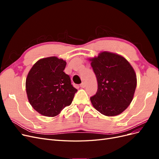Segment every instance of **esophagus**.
<instances>
[{
    "label": "esophagus",
    "instance_id": "34e87169",
    "mask_svg": "<svg viewBox=\"0 0 159 159\" xmlns=\"http://www.w3.org/2000/svg\"><path fill=\"white\" fill-rule=\"evenodd\" d=\"M80 87L82 88H84L85 87V84L84 82H82L81 84H80Z\"/></svg>",
    "mask_w": 159,
    "mask_h": 159
}]
</instances>
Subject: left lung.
<instances>
[{
    "label": "left lung",
    "instance_id": "obj_1",
    "mask_svg": "<svg viewBox=\"0 0 159 159\" xmlns=\"http://www.w3.org/2000/svg\"><path fill=\"white\" fill-rule=\"evenodd\" d=\"M91 61L98 80V91L90 98L94 108L106 116L121 114L131 103L137 86L133 67L123 56L108 52Z\"/></svg>",
    "mask_w": 159,
    "mask_h": 159
}]
</instances>
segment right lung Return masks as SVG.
<instances>
[{
	"label": "right lung",
	"instance_id": "obj_1",
	"mask_svg": "<svg viewBox=\"0 0 159 159\" xmlns=\"http://www.w3.org/2000/svg\"><path fill=\"white\" fill-rule=\"evenodd\" d=\"M66 61L53 56L38 60L26 80L28 99L32 107L46 117H55L71 105L78 91L64 71Z\"/></svg>",
	"mask_w": 159,
	"mask_h": 159
}]
</instances>
